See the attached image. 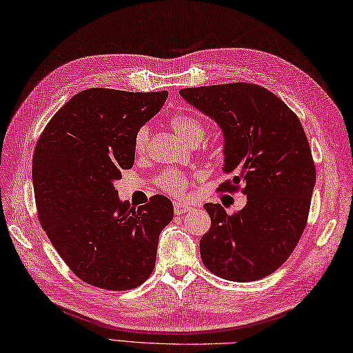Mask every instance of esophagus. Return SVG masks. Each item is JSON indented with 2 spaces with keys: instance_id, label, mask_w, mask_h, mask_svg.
I'll return each instance as SVG.
<instances>
[{
  "instance_id": "obj_1",
  "label": "esophagus",
  "mask_w": 353,
  "mask_h": 353,
  "mask_svg": "<svg viewBox=\"0 0 353 353\" xmlns=\"http://www.w3.org/2000/svg\"><path fill=\"white\" fill-rule=\"evenodd\" d=\"M192 210H193V206L190 203H184V202H175L174 203L175 214H184V212H188Z\"/></svg>"
}]
</instances>
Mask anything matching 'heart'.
Here are the masks:
<instances>
[{"label":"heart","instance_id":"b5f03b06","mask_svg":"<svg viewBox=\"0 0 353 353\" xmlns=\"http://www.w3.org/2000/svg\"><path fill=\"white\" fill-rule=\"evenodd\" d=\"M170 127L174 128V132L188 145L193 142H201L206 133L205 125L199 121V119L190 115H175L170 119ZM148 137H150L148 127H141L139 130H137L134 136V150L137 152H142L145 150ZM159 184L165 188V190L179 194L183 193L184 188L187 187V178L184 174H181V172L178 170H166L160 175Z\"/></svg>","mask_w":353,"mask_h":353}]
</instances>
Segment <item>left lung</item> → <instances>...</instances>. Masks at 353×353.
I'll use <instances>...</instances> for the list:
<instances>
[{
	"label": "left lung",
	"instance_id": "left-lung-1",
	"mask_svg": "<svg viewBox=\"0 0 353 353\" xmlns=\"http://www.w3.org/2000/svg\"><path fill=\"white\" fill-rule=\"evenodd\" d=\"M188 105L210 117L223 133L220 190L243 187L247 203L229 214L206 203L211 228L201 238L203 265L230 281L259 280L279 270L294 252L310 211L316 169L298 117L266 88L236 82L179 91Z\"/></svg>",
	"mask_w": 353,
	"mask_h": 353
}]
</instances>
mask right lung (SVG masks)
<instances>
[{"label":"right lung","mask_w":353,"mask_h":353,"mask_svg":"<svg viewBox=\"0 0 353 353\" xmlns=\"http://www.w3.org/2000/svg\"><path fill=\"white\" fill-rule=\"evenodd\" d=\"M168 91L85 90L43 130L32 157L39 219L77 277L100 289L128 290L156 265L160 232L174 219L166 196L134 208L114 183L134 163L137 130L165 105Z\"/></svg>","instance_id":"1"}]
</instances>
